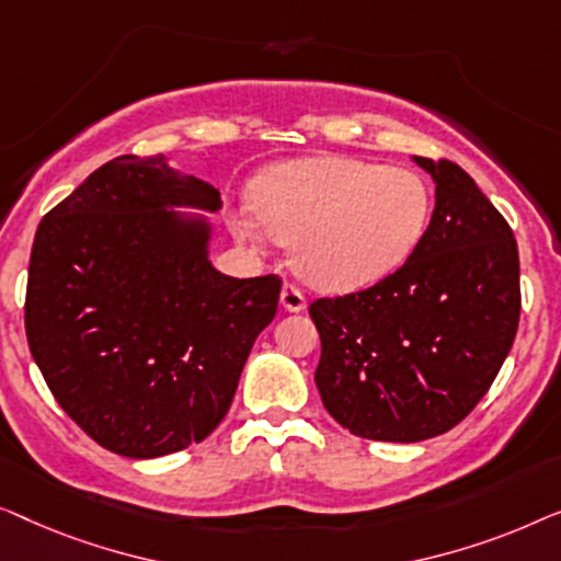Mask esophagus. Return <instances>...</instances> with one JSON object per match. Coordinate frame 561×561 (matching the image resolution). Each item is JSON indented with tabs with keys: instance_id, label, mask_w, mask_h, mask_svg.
Returning <instances> with one entry per match:
<instances>
[{
	"instance_id": "obj_1",
	"label": "esophagus",
	"mask_w": 561,
	"mask_h": 561,
	"mask_svg": "<svg viewBox=\"0 0 561 561\" xmlns=\"http://www.w3.org/2000/svg\"><path fill=\"white\" fill-rule=\"evenodd\" d=\"M279 302L287 312H302L305 310V295L295 287V284H284Z\"/></svg>"
}]
</instances>
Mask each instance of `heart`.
Returning <instances> with one entry per match:
<instances>
[{"label": "heart", "instance_id": "1", "mask_svg": "<svg viewBox=\"0 0 561 561\" xmlns=\"http://www.w3.org/2000/svg\"><path fill=\"white\" fill-rule=\"evenodd\" d=\"M254 213L233 218L251 249L266 236L291 243V270L312 287L353 291L399 270L420 247L432 218L422 175L353 157H302L256 178Z\"/></svg>", "mask_w": 561, "mask_h": 561}]
</instances>
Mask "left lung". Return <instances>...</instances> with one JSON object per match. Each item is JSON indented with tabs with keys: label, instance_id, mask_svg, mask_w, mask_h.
I'll use <instances>...</instances> for the list:
<instances>
[{
	"label": "left lung",
	"instance_id": "obj_1",
	"mask_svg": "<svg viewBox=\"0 0 561 561\" xmlns=\"http://www.w3.org/2000/svg\"><path fill=\"white\" fill-rule=\"evenodd\" d=\"M435 180L430 228L399 272L310 305L322 404L353 435L422 442L468 416L514 345L518 249L460 164L414 157Z\"/></svg>",
	"mask_w": 561,
	"mask_h": 561
}]
</instances>
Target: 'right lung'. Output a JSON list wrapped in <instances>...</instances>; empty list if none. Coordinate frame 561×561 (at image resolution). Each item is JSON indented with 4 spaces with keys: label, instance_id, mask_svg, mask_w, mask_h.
<instances>
[{
    "label": "right lung",
    "instance_id": "add662e5",
    "mask_svg": "<svg viewBox=\"0 0 561 561\" xmlns=\"http://www.w3.org/2000/svg\"><path fill=\"white\" fill-rule=\"evenodd\" d=\"M220 205L164 154H122L37 226L30 353L70 420L116 455L149 460L208 437L277 314V277L210 264L205 216Z\"/></svg>",
    "mask_w": 561,
    "mask_h": 561
}]
</instances>
